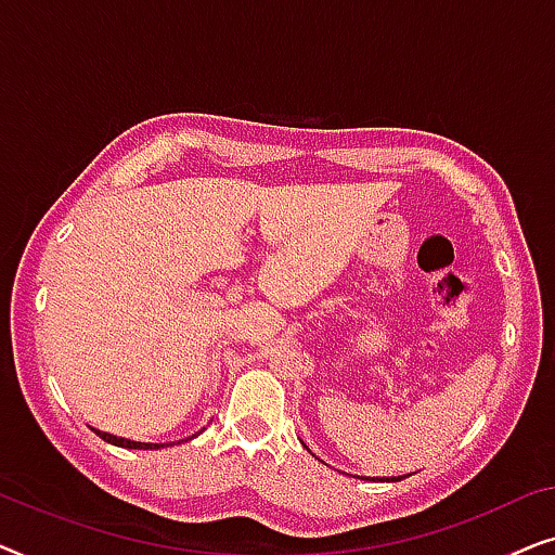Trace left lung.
I'll return each instance as SVG.
<instances>
[{
	"label": "left lung",
	"mask_w": 555,
	"mask_h": 555,
	"mask_svg": "<svg viewBox=\"0 0 555 555\" xmlns=\"http://www.w3.org/2000/svg\"><path fill=\"white\" fill-rule=\"evenodd\" d=\"M391 480H399V477H391Z\"/></svg>",
	"instance_id": "obj_1"
}]
</instances>
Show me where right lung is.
Instances as JSON below:
<instances>
[{
  "label": "right lung",
  "instance_id": "right-lung-1",
  "mask_svg": "<svg viewBox=\"0 0 555 555\" xmlns=\"http://www.w3.org/2000/svg\"><path fill=\"white\" fill-rule=\"evenodd\" d=\"M95 435L101 437V439H105V442L108 444H116V447H126V450H158V447H164V444H146V442H131V439H124V437H113V435H108V431H98L95 429Z\"/></svg>",
  "mask_w": 555,
  "mask_h": 555
}]
</instances>
